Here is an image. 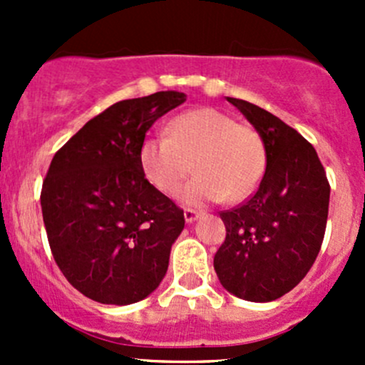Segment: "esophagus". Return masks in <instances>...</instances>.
Listing matches in <instances>:
<instances>
[{
    "label": "esophagus",
    "mask_w": 365,
    "mask_h": 365,
    "mask_svg": "<svg viewBox=\"0 0 365 365\" xmlns=\"http://www.w3.org/2000/svg\"><path fill=\"white\" fill-rule=\"evenodd\" d=\"M183 217H185V222H196L197 219H200L201 217V213L200 212H196V210H190V208H187L185 212H183Z\"/></svg>",
    "instance_id": "1"
}]
</instances>
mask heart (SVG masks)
<instances>
[{
    "mask_svg": "<svg viewBox=\"0 0 365 365\" xmlns=\"http://www.w3.org/2000/svg\"><path fill=\"white\" fill-rule=\"evenodd\" d=\"M145 178L162 194H175L190 173L196 176L180 192L190 206L238 203L251 196L267 165L261 135L213 108L187 111L168 125V135H148L138 152Z\"/></svg>",
    "mask_w": 365,
    "mask_h": 365,
    "instance_id": "heart-1",
    "label": "heart"
}]
</instances>
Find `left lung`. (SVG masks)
Segmentation results:
<instances>
[{
	"instance_id": "obj_1",
	"label": "left lung",
	"mask_w": 365,
	"mask_h": 365,
	"mask_svg": "<svg viewBox=\"0 0 365 365\" xmlns=\"http://www.w3.org/2000/svg\"><path fill=\"white\" fill-rule=\"evenodd\" d=\"M227 102L263 139L267 169L244 205L220 212L226 240L213 268L231 295L272 302L311 270L325 237L330 185L316 150L295 128L251 102Z\"/></svg>"
}]
</instances>
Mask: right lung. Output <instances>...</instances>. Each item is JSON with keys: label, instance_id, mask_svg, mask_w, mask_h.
Returning <instances> with one entry per match:
<instances>
[{"label": "right lung", "instance_id": "add662e5", "mask_svg": "<svg viewBox=\"0 0 365 365\" xmlns=\"http://www.w3.org/2000/svg\"><path fill=\"white\" fill-rule=\"evenodd\" d=\"M187 101L157 91L113 104L53 157L40 194L43 224L60 270L101 304L128 305L164 279L183 210L139 168V145L153 123Z\"/></svg>", "mask_w": 365, "mask_h": 365}]
</instances>
